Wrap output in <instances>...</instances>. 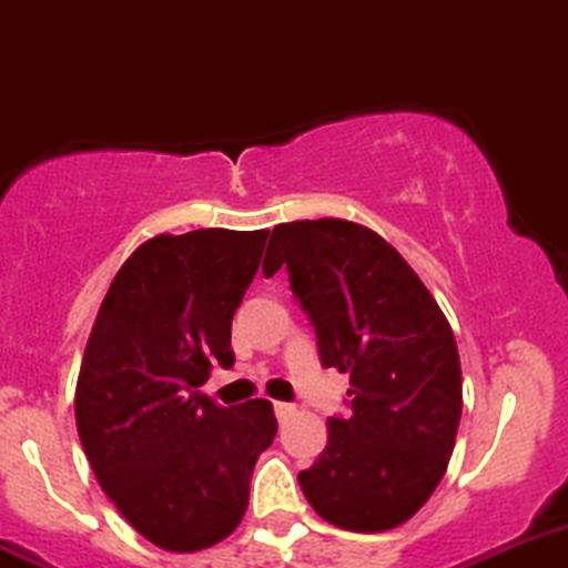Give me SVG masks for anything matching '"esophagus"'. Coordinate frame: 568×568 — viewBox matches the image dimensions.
<instances>
[{
	"instance_id": "obj_1",
	"label": "esophagus",
	"mask_w": 568,
	"mask_h": 568,
	"mask_svg": "<svg viewBox=\"0 0 568 568\" xmlns=\"http://www.w3.org/2000/svg\"><path fill=\"white\" fill-rule=\"evenodd\" d=\"M296 406L294 404H283V400H274V415H277V420H285V417L294 415Z\"/></svg>"
}]
</instances>
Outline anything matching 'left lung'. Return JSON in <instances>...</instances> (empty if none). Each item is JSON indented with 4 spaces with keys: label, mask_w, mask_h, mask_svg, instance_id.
<instances>
[{
    "label": "left lung",
    "mask_w": 568,
    "mask_h": 568,
    "mask_svg": "<svg viewBox=\"0 0 568 568\" xmlns=\"http://www.w3.org/2000/svg\"><path fill=\"white\" fill-rule=\"evenodd\" d=\"M263 272L288 266L324 368L348 374L352 415L329 417L300 486L321 519L382 532L415 517L448 469L462 420L454 329L415 268L348 220L283 222ZM268 255V252H266Z\"/></svg>",
    "instance_id": "8db88e82"
}]
</instances>
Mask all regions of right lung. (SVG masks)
Returning a JSON list of instances; mask_svg holds the SVG:
<instances>
[{"label":"right lung","mask_w":568,"mask_h":568,"mask_svg":"<svg viewBox=\"0 0 568 568\" xmlns=\"http://www.w3.org/2000/svg\"><path fill=\"white\" fill-rule=\"evenodd\" d=\"M268 231L159 233L125 257L88 337L77 428L101 489L168 552L231 536L257 456L277 434L266 398L220 406L197 390L233 365L231 324Z\"/></svg>","instance_id":"right-lung-1"}]
</instances>
